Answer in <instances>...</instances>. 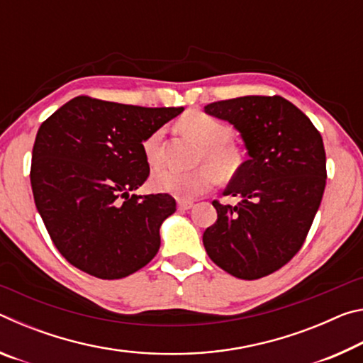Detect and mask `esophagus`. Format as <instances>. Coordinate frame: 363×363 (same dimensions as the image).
<instances>
[{
	"mask_svg": "<svg viewBox=\"0 0 363 363\" xmlns=\"http://www.w3.org/2000/svg\"><path fill=\"white\" fill-rule=\"evenodd\" d=\"M192 206H194V201H190V200H177V208H179L181 211H187Z\"/></svg>",
	"mask_w": 363,
	"mask_h": 363,
	"instance_id": "1",
	"label": "esophagus"
}]
</instances>
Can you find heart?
I'll use <instances>...</instances> for the list:
<instances>
[{
    "label": "heart",
    "instance_id": "heart-1",
    "mask_svg": "<svg viewBox=\"0 0 363 363\" xmlns=\"http://www.w3.org/2000/svg\"><path fill=\"white\" fill-rule=\"evenodd\" d=\"M181 126L203 144L200 162H208L220 174H229L235 167V153L230 149L229 140L232 130L224 123L205 113H190L184 116ZM163 130L153 131L144 143L147 162L157 164L162 160ZM218 181V174L211 167H200L190 171H179L169 167H160L152 174V186L162 192L173 194L179 199H194L210 190Z\"/></svg>",
    "mask_w": 363,
    "mask_h": 363
}]
</instances>
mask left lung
<instances>
[{
    "instance_id": "obj_1",
    "label": "left lung",
    "mask_w": 363,
    "mask_h": 363,
    "mask_svg": "<svg viewBox=\"0 0 363 363\" xmlns=\"http://www.w3.org/2000/svg\"><path fill=\"white\" fill-rule=\"evenodd\" d=\"M205 113L240 133L248 160L213 201L218 220L203 233L214 264L237 279L275 272L303 247L327 182L323 140L312 121L280 96H245L205 106Z\"/></svg>"
}]
</instances>
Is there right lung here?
<instances>
[{
  "label": "right lung",
  "mask_w": 363,
  "mask_h": 363,
  "mask_svg": "<svg viewBox=\"0 0 363 363\" xmlns=\"http://www.w3.org/2000/svg\"><path fill=\"white\" fill-rule=\"evenodd\" d=\"M182 110L78 96L40 126L30 171L35 205L72 266L115 280L158 253L160 225L176 211V200L131 192L150 173L145 139Z\"/></svg>",
  "instance_id": "right-lung-1"
}]
</instances>
